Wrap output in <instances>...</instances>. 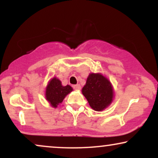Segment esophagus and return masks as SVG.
I'll use <instances>...</instances> for the list:
<instances>
[{
	"label": "esophagus",
	"mask_w": 158,
	"mask_h": 158,
	"mask_svg": "<svg viewBox=\"0 0 158 158\" xmlns=\"http://www.w3.org/2000/svg\"><path fill=\"white\" fill-rule=\"evenodd\" d=\"M73 89H75V90H80L81 89V86H80V85H73Z\"/></svg>",
	"instance_id": "34e87169"
}]
</instances>
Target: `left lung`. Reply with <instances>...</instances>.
<instances>
[{
	"mask_svg": "<svg viewBox=\"0 0 158 158\" xmlns=\"http://www.w3.org/2000/svg\"><path fill=\"white\" fill-rule=\"evenodd\" d=\"M82 94L90 106L97 111L104 110L112 102L113 88L110 82L100 73H90L83 87Z\"/></svg>",
	"mask_w": 158,
	"mask_h": 158,
	"instance_id": "left-lung-1",
	"label": "left lung"
}]
</instances>
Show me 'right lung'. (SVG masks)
Returning a JSON list of instances; mask_svg holds the SVG:
<instances>
[{"instance_id":"add662e5","label":"right lung","mask_w":158,"mask_h":158,"mask_svg":"<svg viewBox=\"0 0 158 158\" xmlns=\"http://www.w3.org/2000/svg\"><path fill=\"white\" fill-rule=\"evenodd\" d=\"M70 85L62 86L61 81L56 78H52L50 81L46 89V99L54 108L62 102L64 97L72 91Z\"/></svg>"}]
</instances>
